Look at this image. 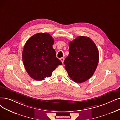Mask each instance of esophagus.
<instances>
[{"label":"esophagus","instance_id":"obj_1","mask_svg":"<svg viewBox=\"0 0 120 120\" xmlns=\"http://www.w3.org/2000/svg\"><path fill=\"white\" fill-rule=\"evenodd\" d=\"M60 60L61 61L62 63H63V62H64V58H63V57H62V58H61L60 59Z\"/></svg>","mask_w":120,"mask_h":120}]
</instances>
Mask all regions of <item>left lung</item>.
I'll list each match as a JSON object with an SVG mask.
<instances>
[{
  "label": "left lung",
  "instance_id": "obj_1",
  "mask_svg": "<svg viewBox=\"0 0 120 120\" xmlns=\"http://www.w3.org/2000/svg\"><path fill=\"white\" fill-rule=\"evenodd\" d=\"M69 46V54L64 62L65 69L73 81L85 82L92 77L98 66L97 46L89 37L80 36L70 41Z\"/></svg>",
  "mask_w": 120,
  "mask_h": 120
}]
</instances>
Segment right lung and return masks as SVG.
Segmentation results:
<instances>
[{"mask_svg": "<svg viewBox=\"0 0 120 120\" xmlns=\"http://www.w3.org/2000/svg\"><path fill=\"white\" fill-rule=\"evenodd\" d=\"M54 39L48 33H39L26 42L22 51L25 69L32 79L43 80L50 77L61 61L56 57L52 48Z\"/></svg>", "mask_w": 120, "mask_h": 120, "instance_id": "obj_1", "label": "right lung"}]
</instances>
